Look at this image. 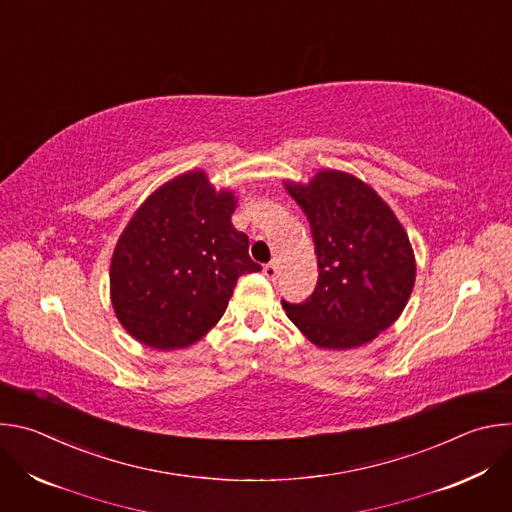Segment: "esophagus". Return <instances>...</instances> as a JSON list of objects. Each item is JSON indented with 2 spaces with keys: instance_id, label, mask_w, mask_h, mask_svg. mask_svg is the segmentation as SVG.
<instances>
[{
  "instance_id": "obj_1",
  "label": "esophagus",
  "mask_w": 512,
  "mask_h": 512,
  "mask_svg": "<svg viewBox=\"0 0 512 512\" xmlns=\"http://www.w3.org/2000/svg\"><path fill=\"white\" fill-rule=\"evenodd\" d=\"M277 265L275 263H267L265 267H263V275L269 279V281H275L277 279Z\"/></svg>"
}]
</instances>
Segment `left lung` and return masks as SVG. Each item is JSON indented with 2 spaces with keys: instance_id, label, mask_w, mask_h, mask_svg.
Returning <instances> with one entry per match:
<instances>
[{
  "instance_id": "8db88e82",
  "label": "left lung",
  "mask_w": 512,
  "mask_h": 512,
  "mask_svg": "<svg viewBox=\"0 0 512 512\" xmlns=\"http://www.w3.org/2000/svg\"><path fill=\"white\" fill-rule=\"evenodd\" d=\"M310 221L318 285L287 318L320 348L371 342L405 310L415 285V255L391 206L360 178L320 170L308 184L283 182Z\"/></svg>"
}]
</instances>
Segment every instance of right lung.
<instances>
[{"label":"right lung","instance_id":"right-lung-1","mask_svg":"<svg viewBox=\"0 0 512 512\" xmlns=\"http://www.w3.org/2000/svg\"><path fill=\"white\" fill-rule=\"evenodd\" d=\"M233 190H216L206 172H184L133 212L109 269L111 304L121 326L156 350L186 348L223 318L237 279L261 271L249 237L237 231Z\"/></svg>","mask_w":512,"mask_h":512}]
</instances>
